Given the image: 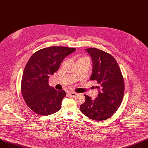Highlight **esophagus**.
Wrapping results in <instances>:
<instances>
[{
  "label": "esophagus",
  "mask_w": 148,
  "mask_h": 148,
  "mask_svg": "<svg viewBox=\"0 0 148 148\" xmlns=\"http://www.w3.org/2000/svg\"><path fill=\"white\" fill-rule=\"evenodd\" d=\"M69 95L70 96V97H75L76 95H77V93L75 92H69Z\"/></svg>",
  "instance_id": "obj_1"
}]
</instances>
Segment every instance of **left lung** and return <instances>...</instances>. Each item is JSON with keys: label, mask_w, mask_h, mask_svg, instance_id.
Wrapping results in <instances>:
<instances>
[{"label": "left lung", "mask_w": 148, "mask_h": 148, "mask_svg": "<svg viewBox=\"0 0 148 148\" xmlns=\"http://www.w3.org/2000/svg\"><path fill=\"white\" fill-rule=\"evenodd\" d=\"M92 61L91 80L99 84L97 97L95 100L87 95L80 110L90 119L101 121L110 118L118 109L123 98L124 79L119 66L109 53L95 48L85 49Z\"/></svg>", "instance_id": "1"}]
</instances>
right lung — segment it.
<instances>
[{"instance_id": "obj_1", "label": "right lung", "mask_w": 148, "mask_h": 148, "mask_svg": "<svg viewBox=\"0 0 148 148\" xmlns=\"http://www.w3.org/2000/svg\"><path fill=\"white\" fill-rule=\"evenodd\" d=\"M75 50L65 47L45 48L35 52L26 64L22 78V95L35 113L48 116L61 109L66 93L50 87L48 79L58 71L63 60Z\"/></svg>"}]
</instances>
